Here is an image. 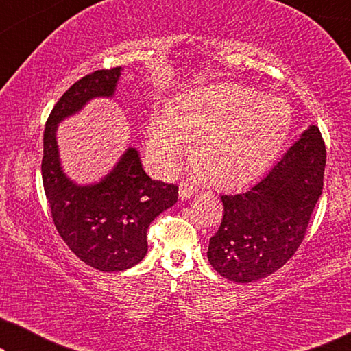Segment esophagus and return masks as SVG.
<instances>
[{
    "instance_id": "1",
    "label": "esophagus",
    "mask_w": 351,
    "mask_h": 351,
    "mask_svg": "<svg viewBox=\"0 0 351 351\" xmlns=\"http://www.w3.org/2000/svg\"><path fill=\"white\" fill-rule=\"evenodd\" d=\"M193 193H195V190L191 189V186L185 185V184H182V185H180V189H179V196H180L182 199H190L191 196H193Z\"/></svg>"
}]
</instances>
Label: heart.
Here are the masks:
<instances>
[{
  "label": "heart",
  "instance_id": "1",
  "mask_svg": "<svg viewBox=\"0 0 351 351\" xmlns=\"http://www.w3.org/2000/svg\"><path fill=\"white\" fill-rule=\"evenodd\" d=\"M292 123L286 100L263 97L241 84L193 89L171 113L155 114L148 126L147 158L169 176L195 142L196 176L208 171L220 186L247 184L267 171L285 145Z\"/></svg>",
  "mask_w": 351,
  "mask_h": 351
}]
</instances>
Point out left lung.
<instances>
[{
    "label": "left lung",
    "instance_id": "8db88e82",
    "mask_svg": "<svg viewBox=\"0 0 351 351\" xmlns=\"http://www.w3.org/2000/svg\"><path fill=\"white\" fill-rule=\"evenodd\" d=\"M324 166V141L319 129L310 126L262 180L220 196L222 223L208 249L214 270L234 282L280 270L304 241L323 191Z\"/></svg>",
    "mask_w": 351,
    "mask_h": 351
}]
</instances>
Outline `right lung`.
Returning a JSON list of instances; mask_svg holds the SVG:
<instances>
[{"mask_svg": "<svg viewBox=\"0 0 351 351\" xmlns=\"http://www.w3.org/2000/svg\"><path fill=\"white\" fill-rule=\"evenodd\" d=\"M121 66L97 70L76 81L57 100L46 121L41 176L52 222L76 257L100 271L128 270L145 257L147 230L174 206L179 186L152 180L136 148L126 153L99 184L76 185L64 174L57 148V124L95 97H112Z\"/></svg>", "mask_w": 351, "mask_h": 351, "instance_id": "obj_1", "label": "right lung"}]
</instances>
